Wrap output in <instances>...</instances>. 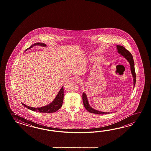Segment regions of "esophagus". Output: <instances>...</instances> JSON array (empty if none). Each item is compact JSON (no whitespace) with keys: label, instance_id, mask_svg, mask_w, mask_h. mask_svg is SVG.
I'll list each match as a JSON object with an SVG mask.
<instances>
[{"label":"esophagus","instance_id":"34e87169","mask_svg":"<svg viewBox=\"0 0 151 151\" xmlns=\"http://www.w3.org/2000/svg\"><path fill=\"white\" fill-rule=\"evenodd\" d=\"M76 82H77V83H80L81 82V81L80 80V79L79 78H77L76 79Z\"/></svg>","mask_w":151,"mask_h":151}]
</instances>
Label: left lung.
Instances as JSON below:
<instances>
[{"mask_svg": "<svg viewBox=\"0 0 151 151\" xmlns=\"http://www.w3.org/2000/svg\"><path fill=\"white\" fill-rule=\"evenodd\" d=\"M116 48H117L118 52L119 54L122 57H124V58H126V59L128 61V63L130 64L131 71L132 74L133 78V83H134V87L135 82H136V74H135V72L134 62L133 60V56L131 55V53L122 46L116 45ZM83 106L89 112L94 113V114H106L111 113V112H101V111L94 109L92 107H91L88 103V101L86 94L84 92L83 93Z\"/></svg>", "mask_w": 151, "mask_h": 151, "instance_id": "obj_1", "label": "left lung"}]
</instances>
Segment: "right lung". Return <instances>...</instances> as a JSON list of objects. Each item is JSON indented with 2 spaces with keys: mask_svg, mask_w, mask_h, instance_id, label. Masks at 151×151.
I'll return each mask as SVG.
<instances>
[{
  "mask_svg": "<svg viewBox=\"0 0 151 151\" xmlns=\"http://www.w3.org/2000/svg\"><path fill=\"white\" fill-rule=\"evenodd\" d=\"M36 45H40V46H42L44 47L46 46V45L44 43L37 42V43H35V44L31 45V46H30L29 48H27L25 51L32 48L33 46H36ZM63 99H64V88L63 86L60 91H59L58 94L57 95V96H55L54 100L51 103L48 104V105L43 106L42 107L35 108V107H32L26 106L24 104L22 103V105H23L25 107L27 108L28 109L33 111H35L37 112L42 113H49L57 112L58 109H59L60 108H61L62 105H63Z\"/></svg>",
  "mask_w": 151,
  "mask_h": 151,
  "instance_id": "obj_1",
  "label": "right lung"
}]
</instances>
